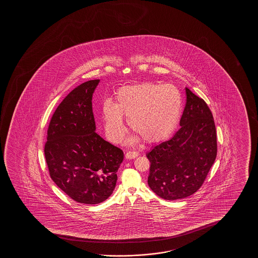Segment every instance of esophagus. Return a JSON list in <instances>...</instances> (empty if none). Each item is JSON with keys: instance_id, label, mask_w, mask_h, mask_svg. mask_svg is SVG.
<instances>
[{"instance_id": "34e87169", "label": "esophagus", "mask_w": 258, "mask_h": 258, "mask_svg": "<svg viewBox=\"0 0 258 258\" xmlns=\"http://www.w3.org/2000/svg\"><path fill=\"white\" fill-rule=\"evenodd\" d=\"M138 155H139V153H138V152H131V151H130V152H127L125 157H126V159H131L137 158Z\"/></svg>"}]
</instances>
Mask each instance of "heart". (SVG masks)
Masks as SVG:
<instances>
[{"instance_id":"obj_1","label":"heart","mask_w":258,"mask_h":258,"mask_svg":"<svg viewBox=\"0 0 258 258\" xmlns=\"http://www.w3.org/2000/svg\"><path fill=\"white\" fill-rule=\"evenodd\" d=\"M181 108L182 98L176 86L146 82L120 88L115 104L108 100L103 103L102 114L112 141L123 138V115L131 130L145 142L157 143L168 138L176 128Z\"/></svg>"}]
</instances>
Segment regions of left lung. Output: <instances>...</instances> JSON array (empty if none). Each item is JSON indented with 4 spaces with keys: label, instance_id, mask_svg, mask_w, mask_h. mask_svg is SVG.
<instances>
[{
    "label": "left lung",
    "instance_id": "obj_1",
    "mask_svg": "<svg viewBox=\"0 0 258 258\" xmlns=\"http://www.w3.org/2000/svg\"><path fill=\"white\" fill-rule=\"evenodd\" d=\"M180 128L146 156L148 185L159 198L177 200L200 188L217 157V134L212 112L204 99L186 88Z\"/></svg>",
    "mask_w": 258,
    "mask_h": 258
}]
</instances>
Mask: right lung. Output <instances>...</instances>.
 I'll list each match as a JSON object with an SVG mask.
<instances>
[{"instance_id": "1", "label": "right lung", "mask_w": 258, "mask_h": 258, "mask_svg": "<svg viewBox=\"0 0 258 258\" xmlns=\"http://www.w3.org/2000/svg\"><path fill=\"white\" fill-rule=\"evenodd\" d=\"M99 83H83L65 97L51 118L44 149L54 183L86 205L109 198L123 160V152L95 132L92 99Z\"/></svg>"}]
</instances>
